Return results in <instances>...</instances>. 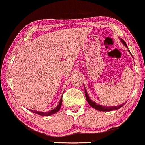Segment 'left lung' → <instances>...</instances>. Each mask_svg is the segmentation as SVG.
<instances>
[{
  "mask_svg": "<svg viewBox=\"0 0 145 145\" xmlns=\"http://www.w3.org/2000/svg\"><path fill=\"white\" fill-rule=\"evenodd\" d=\"M121 41L123 44L128 49V47L126 43L125 42V41L123 40L122 39H120ZM128 51L129 52H130V51L128 49ZM131 56L133 57V55L131 53ZM84 93H85V96H86V99L87 100V102H88V103L89 104H90V106L91 107H92L93 108H94L95 110H98V111H102V112H110V111H113V110H118V109H120L121 108V107H123L124 106L125 103H123V104H121L120 105V106H102V105H100L98 104H97V103L94 102V101H92V100H91L90 97H89L88 93H87L86 90V88H85V86H84Z\"/></svg>",
  "mask_w": 145,
  "mask_h": 145,
  "instance_id": "1",
  "label": "left lung"
}]
</instances>
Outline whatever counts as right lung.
I'll list each match as a JSON object with an SVG mask.
<instances>
[{"mask_svg":"<svg viewBox=\"0 0 145 145\" xmlns=\"http://www.w3.org/2000/svg\"><path fill=\"white\" fill-rule=\"evenodd\" d=\"M62 97H61L60 102H59V104L57 105V106L55 107V108L54 109H53V110L49 111V112H38V111L33 110H29V111L31 112L34 113V114H36L37 115H39V116H51V115L56 114V113L58 112L59 110H60L61 105H62Z\"/></svg>","mask_w":145,"mask_h":145,"instance_id":"obj_1","label":"right lung"}]
</instances>
